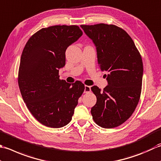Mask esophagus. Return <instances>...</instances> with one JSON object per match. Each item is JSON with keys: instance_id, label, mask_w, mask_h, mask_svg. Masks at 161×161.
I'll use <instances>...</instances> for the list:
<instances>
[{"instance_id": "34e87169", "label": "esophagus", "mask_w": 161, "mask_h": 161, "mask_svg": "<svg viewBox=\"0 0 161 161\" xmlns=\"http://www.w3.org/2000/svg\"><path fill=\"white\" fill-rule=\"evenodd\" d=\"M90 91H91V87L88 86V85H85L84 92L85 93H89V92H90Z\"/></svg>"}]
</instances>
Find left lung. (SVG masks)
<instances>
[{
  "label": "left lung",
  "mask_w": 161,
  "mask_h": 161,
  "mask_svg": "<svg viewBox=\"0 0 161 161\" xmlns=\"http://www.w3.org/2000/svg\"><path fill=\"white\" fill-rule=\"evenodd\" d=\"M97 48L101 71L108 72L103 91L91 87L97 103L92 119L105 129L120 126L132 115L139 102L143 76L141 55L129 35L114 25H81Z\"/></svg>",
  "instance_id": "obj_1"
}]
</instances>
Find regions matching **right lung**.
I'll return each instance as SVG.
<instances>
[{
    "label": "right lung",
    "instance_id": "obj_1",
    "mask_svg": "<svg viewBox=\"0 0 161 161\" xmlns=\"http://www.w3.org/2000/svg\"><path fill=\"white\" fill-rule=\"evenodd\" d=\"M83 32L78 25H53L32 35L23 50L18 83L31 114L43 125L60 128L71 122L85 85L60 79L65 51Z\"/></svg>",
    "mask_w": 161,
    "mask_h": 161
}]
</instances>
